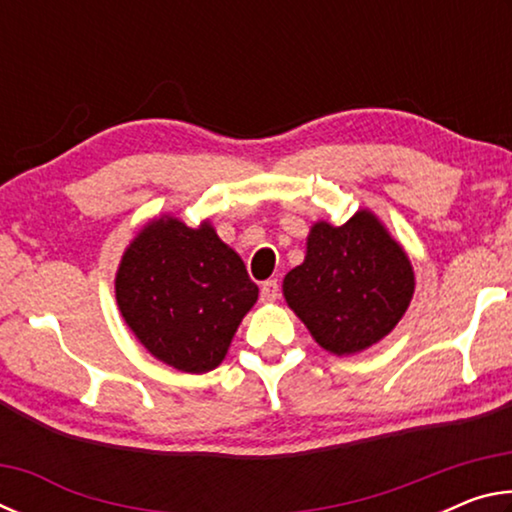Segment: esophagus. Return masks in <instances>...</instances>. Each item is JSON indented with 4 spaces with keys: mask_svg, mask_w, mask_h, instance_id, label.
<instances>
[{
    "mask_svg": "<svg viewBox=\"0 0 512 512\" xmlns=\"http://www.w3.org/2000/svg\"><path fill=\"white\" fill-rule=\"evenodd\" d=\"M262 302H266V305H271V302H275L277 298H280V284H277V280H266L262 284Z\"/></svg>",
    "mask_w": 512,
    "mask_h": 512,
    "instance_id": "esophagus-1",
    "label": "esophagus"
}]
</instances>
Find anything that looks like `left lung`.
<instances>
[{"mask_svg": "<svg viewBox=\"0 0 512 512\" xmlns=\"http://www.w3.org/2000/svg\"><path fill=\"white\" fill-rule=\"evenodd\" d=\"M413 291L415 273L404 246L366 207L343 225H311L305 262L282 282L289 309L336 357L368 350L391 334Z\"/></svg>", "mask_w": 512, "mask_h": 512, "instance_id": "8db88e82", "label": "left lung"}]
</instances>
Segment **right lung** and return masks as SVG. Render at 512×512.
Here are the masks:
<instances>
[{"label":"right lung","instance_id":"1","mask_svg":"<svg viewBox=\"0 0 512 512\" xmlns=\"http://www.w3.org/2000/svg\"><path fill=\"white\" fill-rule=\"evenodd\" d=\"M259 289L210 219L189 228L153 216L126 246L115 275L119 314L146 352L180 372L225 359Z\"/></svg>","mask_w":512,"mask_h":512}]
</instances>
